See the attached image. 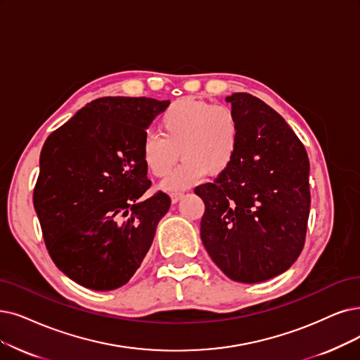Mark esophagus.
Instances as JSON below:
<instances>
[{
    "mask_svg": "<svg viewBox=\"0 0 360 360\" xmlns=\"http://www.w3.org/2000/svg\"><path fill=\"white\" fill-rule=\"evenodd\" d=\"M169 196H171L172 204H176V202H179V200L181 199V196H183V192H171V193H169Z\"/></svg>",
    "mask_w": 360,
    "mask_h": 360,
    "instance_id": "esophagus-1",
    "label": "esophagus"
}]
</instances>
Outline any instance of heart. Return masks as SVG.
I'll return each mask as SVG.
<instances>
[{
  "mask_svg": "<svg viewBox=\"0 0 360 360\" xmlns=\"http://www.w3.org/2000/svg\"><path fill=\"white\" fill-rule=\"evenodd\" d=\"M160 133L148 134L140 155L156 179L167 177L183 156L181 165L164 181L165 191H177L202 179L207 171L223 174L232 167L240 148V124L235 110L224 105L184 97L161 115Z\"/></svg>",
  "mask_w": 360,
  "mask_h": 360,
  "instance_id": "heart-1",
  "label": "heart"
}]
</instances>
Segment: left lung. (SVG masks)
Here are the masks:
<instances>
[{
  "label": "left lung",
  "mask_w": 360,
  "mask_h": 360,
  "mask_svg": "<svg viewBox=\"0 0 360 360\" xmlns=\"http://www.w3.org/2000/svg\"><path fill=\"white\" fill-rule=\"evenodd\" d=\"M240 148L232 167L195 188L205 212L200 239L230 279L257 283L288 270L303 251L310 212L309 156L263 100L233 93Z\"/></svg>",
  "instance_id": "obj_1"
}]
</instances>
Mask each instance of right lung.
I'll use <instances>...</instances> for the list:
<instances>
[{
	"label": "right lung",
	"mask_w": 360,
	"mask_h": 360,
	"mask_svg": "<svg viewBox=\"0 0 360 360\" xmlns=\"http://www.w3.org/2000/svg\"><path fill=\"white\" fill-rule=\"evenodd\" d=\"M169 100L102 97L79 109L42 146L34 207L46 247L68 278L96 291L130 281L171 199L141 200L152 181L140 148Z\"/></svg>",
	"instance_id": "1"
}]
</instances>
